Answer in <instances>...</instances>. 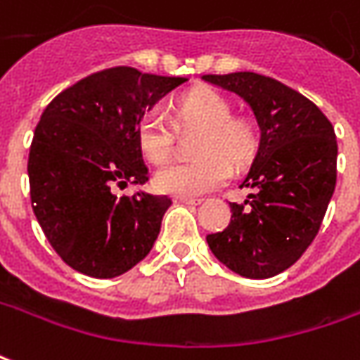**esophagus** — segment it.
<instances>
[{"mask_svg": "<svg viewBox=\"0 0 360 360\" xmlns=\"http://www.w3.org/2000/svg\"><path fill=\"white\" fill-rule=\"evenodd\" d=\"M175 202H177V205H198V202H200V198L177 197V198H175Z\"/></svg>", "mask_w": 360, "mask_h": 360, "instance_id": "1", "label": "esophagus"}]
</instances>
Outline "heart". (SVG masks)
Listing matches in <instances>:
<instances>
[{"instance_id":"b5f03b06","label":"heart","mask_w":360,"mask_h":360,"mask_svg":"<svg viewBox=\"0 0 360 360\" xmlns=\"http://www.w3.org/2000/svg\"><path fill=\"white\" fill-rule=\"evenodd\" d=\"M175 127L200 128L195 144L198 160L173 162L155 173V187L175 197H197L218 187L230 169H241L257 152L259 132L250 119L233 117L232 103L210 89H193L175 101ZM138 144L154 163L165 162L175 146V128L162 110L138 122Z\"/></svg>"}]
</instances>
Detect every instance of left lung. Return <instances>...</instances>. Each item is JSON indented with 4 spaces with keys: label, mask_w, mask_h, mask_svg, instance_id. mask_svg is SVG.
Listing matches in <instances>:
<instances>
[{
    "label": "left lung",
    "mask_w": 360,
    "mask_h": 360,
    "mask_svg": "<svg viewBox=\"0 0 360 360\" xmlns=\"http://www.w3.org/2000/svg\"><path fill=\"white\" fill-rule=\"evenodd\" d=\"M240 95L257 119V154L230 202L232 220L206 241L216 259L248 278H269L294 265L320 230L338 179V140L328 117L302 93L267 75H202Z\"/></svg>",
    "instance_id": "1"
}]
</instances>
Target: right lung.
Returning a JSON list of instances; mask_svg holds the SVG:
<instances>
[{"mask_svg":"<svg viewBox=\"0 0 360 360\" xmlns=\"http://www.w3.org/2000/svg\"><path fill=\"white\" fill-rule=\"evenodd\" d=\"M185 77L103 70L56 95L34 128L29 183L34 216L58 255L95 278H112L150 253L172 198L115 188L144 185L138 122Z\"/></svg>","mask_w":360,"mask_h":360,"instance_id":"1","label":"right lung"}]
</instances>
